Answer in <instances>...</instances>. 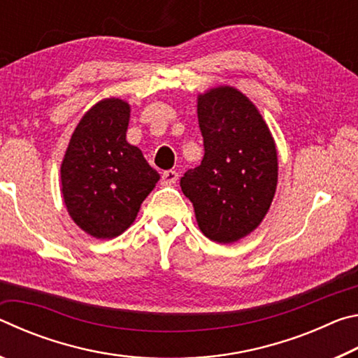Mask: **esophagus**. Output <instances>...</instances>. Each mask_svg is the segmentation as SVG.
I'll list each match as a JSON object with an SVG mask.
<instances>
[{"mask_svg":"<svg viewBox=\"0 0 358 358\" xmlns=\"http://www.w3.org/2000/svg\"><path fill=\"white\" fill-rule=\"evenodd\" d=\"M177 180H178V172L166 171L161 177V183L164 186H172V185L177 183Z\"/></svg>","mask_w":358,"mask_h":358,"instance_id":"1","label":"esophagus"}]
</instances>
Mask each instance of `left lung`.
Returning <instances> with one entry per match:
<instances>
[{"mask_svg":"<svg viewBox=\"0 0 358 358\" xmlns=\"http://www.w3.org/2000/svg\"><path fill=\"white\" fill-rule=\"evenodd\" d=\"M203 137L201 166L180 186L202 232L217 243L251 234L268 211L278 183V156L268 126L252 102L232 87L199 96Z\"/></svg>","mask_w":358,"mask_h":358,"instance_id":"1","label":"left lung"}]
</instances>
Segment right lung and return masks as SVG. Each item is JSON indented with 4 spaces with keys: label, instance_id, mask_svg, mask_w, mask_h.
I'll return each instance as SVG.
<instances>
[{
    "label": "right lung",
    "instance_id": "add662e5",
    "mask_svg": "<svg viewBox=\"0 0 358 358\" xmlns=\"http://www.w3.org/2000/svg\"><path fill=\"white\" fill-rule=\"evenodd\" d=\"M129 104L104 99L83 115L62 164V192L78 227L96 238L123 234L159 180L126 142Z\"/></svg>",
    "mask_w": 358,
    "mask_h": 358
}]
</instances>
